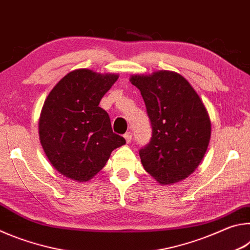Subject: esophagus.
<instances>
[{
    "mask_svg": "<svg viewBox=\"0 0 250 250\" xmlns=\"http://www.w3.org/2000/svg\"><path fill=\"white\" fill-rule=\"evenodd\" d=\"M125 141H126V143H130L131 142V140H132V133L131 132H126L125 135Z\"/></svg>",
    "mask_w": 250,
    "mask_h": 250,
    "instance_id": "34e87169",
    "label": "esophagus"
}]
</instances>
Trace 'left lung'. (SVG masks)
<instances>
[{
    "instance_id": "left-lung-1",
    "label": "left lung",
    "mask_w": 250,
    "mask_h": 250,
    "mask_svg": "<svg viewBox=\"0 0 250 250\" xmlns=\"http://www.w3.org/2000/svg\"><path fill=\"white\" fill-rule=\"evenodd\" d=\"M152 125L149 145L140 150L145 170L160 184H174L196 170L210 140V119L200 96L171 70L132 75Z\"/></svg>"
}]
</instances>
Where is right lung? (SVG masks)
<instances>
[{
    "instance_id": "obj_1",
    "label": "right lung",
    "mask_w": 250,
    "mask_h": 250,
    "mask_svg": "<svg viewBox=\"0 0 250 250\" xmlns=\"http://www.w3.org/2000/svg\"><path fill=\"white\" fill-rule=\"evenodd\" d=\"M118 74L82 68L56 83L42 108L39 133L49 162L62 175L87 182L103 168L111 152L125 140L113 133L99 103Z\"/></svg>"
}]
</instances>
